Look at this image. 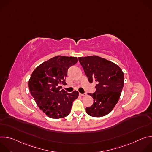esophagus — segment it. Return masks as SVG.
Here are the masks:
<instances>
[{"mask_svg": "<svg viewBox=\"0 0 152 152\" xmlns=\"http://www.w3.org/2000/svg\"><path fill=\"white\" fill-rule=\"evenodd\" d=\"M79 95L80 96H85L86 95V93H79Z\"/></svg>", "mask_w": 152, "mask_h": 152, "instance_id": "esophagus-1", "label": "esophagus"}]
</instances>
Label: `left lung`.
Returning <instances> with one entry per match:
<instances>
[{
  "label": "left lung",
  "instance_id": "obj_1",
  "mask_svg": "<svg viewBox=\"0 0 152 152\" xmlns=\"http://www.w3.org/2000/svg\"><path fill=\"white\" fill-rule=\"evenodd\" d=\"M90 83H96L94 93H88L94 99L87 114L100 117L109 114L117 103L124 86L122 70L114 62L97 56L78 58Z\"/></svg>",
  "mask_w": 152,
  "mask_h": 152
}]
</instances>
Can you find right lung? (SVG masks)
<instances>
[{
  "instance_id": "right-lung-1",
  "label": "right lung",
  "mask_w": 152,
  "mask_h": 152,
  "mask_svg": "<svg viewBox=\"0 0 152 152\" xmlns=\"http://www.w3.org/2000/svg\"><path fill=\"white\" fill-rule=\"evenodd\" d=\"M77 61L76 57L56 56L40 64L32 73L29 80L31 94L47 116L57 119L70 114L79 93H67L60 85H66L67 70Z\"/></svg>"
}]
</instances>
